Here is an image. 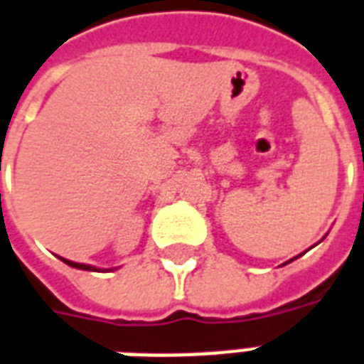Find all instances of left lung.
I'll return each mask as SVG.
<instances>
[{
	"label": "left lung",
	"mask_w": 364,
	"mask_h": 364,
	"mask_svg": "<svg viewBox=\"0 0 364 364\" xmlns=\"http://www.w3.org/2000/svg\"><path fill=\"white\" fill-rule=\"evenodd\" d=\"M290 262H292V259H290ZM290 262H287V263H290Z\"/></svg>",
	"instance_id": "1"
}]
</instances>
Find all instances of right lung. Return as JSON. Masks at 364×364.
Segmentation results:
<instances>
[{
    "label": "right lung",
    "instance_id": "obj_1",
    "mask_svg": "<svg viewBox=\"0 0 364 364\" xmlns=\"http://www.w3.org/2000/svg\"><path fill=\"white\" fill-rule=\"evenodd\" d=\"M66 265H70V267H76V269H83V271H97V267L93 265H85V263H76V262H70V259H65V257H60Z\"/></svg>",
    "mask_w": 364,
    "mask_h": 364
}]
</instances>
